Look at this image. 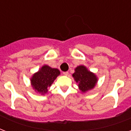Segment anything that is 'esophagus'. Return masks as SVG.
I'll return each mask as SVG.
<instances>
[{
	"mask_svg": "<svg viewBox=\"0 0 131 131\" xmlns=\"http://www.w3.org/2000/svg\"><path fill=\"white\" fill-rule=\"evenodd\" d=\"M63 74L64 75H69V72L68 71L63 72Z\"/></svg>",
	"mask_w": 131,
	"mask_h": 131,
	"instance_id": "34e87169",
	"label": "esophagus"
}]
</instances>
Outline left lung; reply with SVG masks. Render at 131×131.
Here are the masks:
<instances>
[{
    "label": "left lung",
    "mask_w": 131,
    "mask_h": 131,
    "mask_svg": "<svg viewBox=\"0 0 131 131\" xmlns=\"http://www.w3.org/2000/svg\"><path fill=\"white\" fill-rule=\"evenodd\" d=\"M75 72L73 74L76 82L79 83V88L82 92H85L92 89L97 82V78L94 73L88 71L84 66H79L75 69Z\"/></svg>",
    "instance_id": "obj_1"
}]
</instances>
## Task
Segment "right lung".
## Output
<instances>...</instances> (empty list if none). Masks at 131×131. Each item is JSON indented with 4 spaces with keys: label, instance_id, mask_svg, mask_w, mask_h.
<instances>
[{
    "label": "right lung",
    "instance_id": "right-lung-1",
    "mask_svg": "<svg viewBox=\"0 0 131 131\" xmlns=\"http://www.w3.org/2000/svg\"><path fill=\"white\" fill-rule=\"evenodd\" d=\"M59 75L60 71L57 69H52L47 65L43 66L40 71L32 76V86L36 91L43 94L48 91L47 88L51 86Z\"/></svg>",
    "mask_w": 131,
    "mask_h": 131
}]
</instances>
